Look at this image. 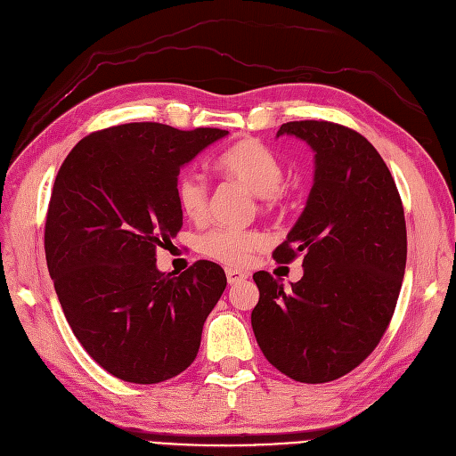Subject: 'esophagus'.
<instances>
[{
	"label": "esophagus",
	"mask_w": 456,
	"mask_h": 456,
	"mask_svg": "<svg viewBox=\"0 0 456 456\" xmlns=\"http://www.w3.org/2000/svg\"><path fill=\"white\" fill-rule=\"evenodd\" d=\"M227 281L231 283V285H234V283H240V281H244L246 278H248V274L246 273H242V271H234V268H227Z\"/></svg>",
	"instance_id": "esophagus-1"
}]
</instances>
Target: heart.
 <instances>
[{
  "instance_id": "heart-1",
  "label": "heart",
  "mask_w": 456,
  "mask_h": 456,
  "mask_svg": "<svg viewBox=\"0 0 456 456\" xmlns=\"http://www.w3.org/2000/svg\"><path fill=\"white\" fill-rule=\"evenodd\" d=\"M217 168L225 178L240 183L244 190L261 199L265 210H276L283 205L285 193L280 188L283 165L274 151L257 139H244L229 146L217 158ZM176 202L185 217L200 222L208 210V185L197 171H183L175 183ZM265 246L259 231L219 227L210 231L200 242L202 254L227 265L246 266L256 251Z\"/></svg>"
}]
</instances>
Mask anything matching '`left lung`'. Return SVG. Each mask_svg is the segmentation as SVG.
<instances>
[{"instance_id":"obj_1","label":"left lung","mask_w":456,"mask_h":456,"mask_svg":"<svg viewBox=\"0 0 456 456\" xmlns=\"http://www.w3.org/2000/svg\"><path fill=\"white\" fill-rule=\"evenodd\" d=\"M315 151L305 212L274 251L300 254L305 276L291 289L254 274L251 327L266 361L300 383L334 381L357 368L389 327L406 271V217L395 178L361 133L325 120L281 124Z\"/></svg>"}]
</instances>
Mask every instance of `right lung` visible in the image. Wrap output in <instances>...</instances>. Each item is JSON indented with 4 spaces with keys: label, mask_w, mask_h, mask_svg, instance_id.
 <instances>
[{
    "label": "right lung",
    "mask_w": 456,
    "mask_h": 456,
    "mask_svg": "<svg viewBox=\"0 0 456 456\" xmlns=\"http://www.w3.org/2000/svg\"><path fill=\"white\" fill-rule=\"evenodd\" d=\"M225 134L114 126L78 141L60 167L45 224L48 273L77 340L118 379L161 383L197 357L225 273L202 259L165 274L156 251L182 227L180 167Z\"/></svg>",
    "instance_id": "1"
}]
</instances>
